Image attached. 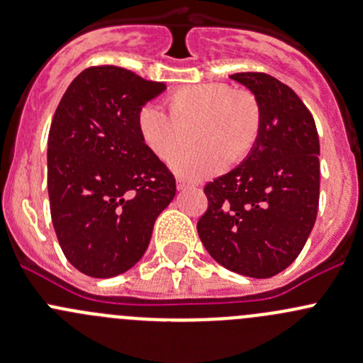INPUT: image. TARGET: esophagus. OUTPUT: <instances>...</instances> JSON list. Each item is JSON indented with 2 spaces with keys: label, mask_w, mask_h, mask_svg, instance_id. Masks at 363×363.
<instances>
[{
  "label": "esophagus",
  "mask_w": 363,
  "mask_h": 363,
  "mask_svg": "<svg viewBox=\"0 0 363 363\" xmlns=\"http://www.w3.org/2000/svg\"><path fill=\"white\" fill-rule=\"evenodd\" d=\"M191 182H188V181H184V179H177V189H188V188H191Z\"/></svg>",
  "instance_id": "obj_1"
}]
</instances>
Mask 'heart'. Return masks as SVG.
I'll list each match as a JSON object with an SVG mask.
<instances>
[{
  "label": "heart",
  "mask_w": 363,
  "mask_h": 363,
  "mask_svg": "<svg viewBox=\"0 0 363 363\" xmlns=\"http://www.w3.org/2000/svg\"><path fill=\"white\" fill-rule=\"evenodd\" d=\"M170 116L158 105L145 104L137 112L142 144L167 161L184 141L181 127L196 123L192 136L201 144L175 154L172 170L191 181L211 177L228 164L251 155L262 131V108L250 91L228 84L208 82L177 87L167 98Z\"/></svg>",
  "instance_id": "heart-1"
}]
</instances>
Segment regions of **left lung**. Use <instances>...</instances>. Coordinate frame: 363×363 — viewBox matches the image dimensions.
Instances as JSON below:
<instances>
[{
	"label": "left lung",
	"mask_w": 363,
	"mask_h": 363,
	"mask_svg": "<svg viewBox=\"0 0 363 363\" xmlns=\"http://www.w3.org/2000/svg\"><path fill=\"white\" fill-rule=\"evenodd\" d=\"M262 108L251 155L203 188L208 207L199 235L232 272L267 279L302 251L318 214L320 138L313 116L286 84L259 72L233 73Z\"/></svg>",
	"instance_id": "8db88e82"
}]
</instances>
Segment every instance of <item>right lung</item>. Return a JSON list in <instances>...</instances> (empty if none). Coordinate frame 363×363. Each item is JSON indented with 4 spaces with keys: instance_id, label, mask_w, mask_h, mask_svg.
I'll return each mask as SVG.
<instances>
[{
    "instance_id": "obj_1",
    "label": "right lung",
    "mask_w": 363,
    "mask_h": 363,
    "mask_svg": "<svg viewBox=\"0 0 363 363\" xmlns=\"http://www.w3.org/2000/svg\"><path fill=\"white\" fill-rule=\"evenodd\" d=\"M167 89L112 65L73 79L47 149L50 216L65 256L91 277H113L144 256L175 179L137 133V112Z\"/></svg>"
}]
</instances>
